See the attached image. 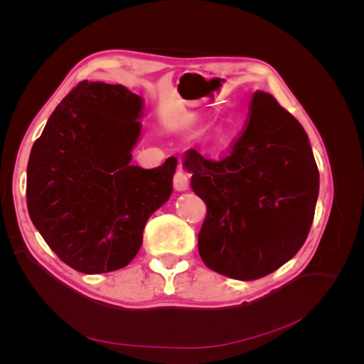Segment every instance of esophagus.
Returning <instances> with one entry per match:
<instances>
[{
  "label": "esophagus",
  "mask_w": 364,
  "mask_h": 364,
  "mask_svg": "<svg viewBox=\"0 0 364 364\" xmlns=\"http://www.w3.org/2000/svg\"><path fill=\"white\" fill-rule=\"evenodd\" d=\"M188 173L183 171V170H178L174 173V178H173V183H174V188L178 191H185L188 190Z\"/></svg>",
  "instance_id": "1"
}]
</instances>
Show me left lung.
I'll use <instances>...</instances> for the list:
<instances>
[{
	"instance_id": "1",
	"label": "left lung",
	"mask_w": 364,
	"mask_h": 364,
	"mask_svg": "<svg viewBox=\"0 0 364 364\" xmlns=\"http://www.w3.org/2000/svg\"><path fill=\"white\" fill-rule=\"evenodd\" d=\"M183 167L206 203L199 253L208 269L253 281L278 270L305 243L318 170L304 127L273 95L253 94L247 124L225 158L190 149Z\"/></svg>"
}]
</instances>
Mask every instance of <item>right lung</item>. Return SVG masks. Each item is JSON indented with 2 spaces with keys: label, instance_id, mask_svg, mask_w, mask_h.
<instances>
[{
  "label": "right lung",
  "instance_id": "1",
  "mask_svg": "<svg viewBox=\"0 0 364 364\" xmlns=\"http://www.w3.org/2000/svg\"><path fill=\"white\" fill-rule=\"evenodd\" d=\"M142 98L123 85L83 80L31 147L27 209L51 250L77 272L126 267L149 217L170 199L178 159L132 165Z\"/></svg>",
  "mask_w": 364,
  "mask_h": 364
}]
</instances>
